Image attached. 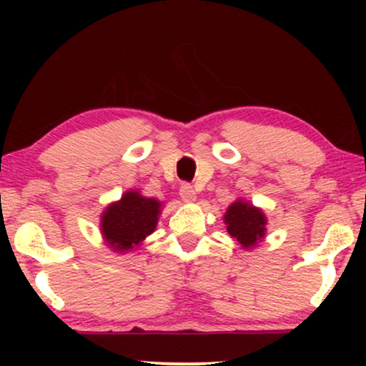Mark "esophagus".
I'll return each instance as SVG.
<instances>
[{
    "label": "esophagus",
    "instance_id": "1",
    "mask_svg": "<svg viewBox=\"0 0 366 366\" xmlns=\"http://www.w3.org/2000/svg\"><path fill=\"white\" fill-rule=\"evenodd\" d=\"M180 197H182L184 203H194V201L197 199L196 191L191 186H189V184H184V186H180Z\"/></svg>",
    "mask_w": 366,
    "mask_h": 366
}]
</instances>
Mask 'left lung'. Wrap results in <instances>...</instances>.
<instances>
[{"instance_id":"left-lung-1","label":"left lung","mask_w":366,"mask_h":366,"mask_svg":"<svg viewBox=\"0 0 366 366\" xmlns=\"http://www.w3.org/2000/svg\"><path fill=\"white\" fill-rule=\"evenodd\" d=\"M224 224L230 237L242 249H253L264 239L267 234V215L262 208L254 207L244 197H237L224 215Z\"/></svg>"}]
</instances>
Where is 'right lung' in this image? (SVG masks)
Here are the masks:
<instances>
[{"label":"right lung","instance_id":"add662e5","mask_svg":"<svg viewBox=\"0 0 366 366\" xmlns=\"http://www.w3.org/2000/svg\"><path fill=\"white\" fill-rule=\"evenodd\" d=\"M163 201L141 194L139 189H129L119 201H113L99 217V230L104 246L113 253L125 254L137 249L157 229Z\"/></svg>","mask_w":366,"mask_h":366}]
</instances>
